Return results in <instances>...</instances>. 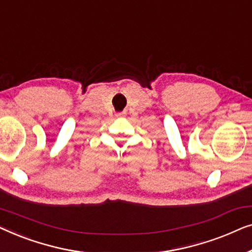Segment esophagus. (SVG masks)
Wrapping results in <instances>:
<instances>
[{"instance_id": "obj_1", "label": "esophagus", "mask_w": 252, "mask_h": 252, "mask_svg": "<svg viewBox=\"0 0 252 252\" xmlns=\"http://www.w3.org/2000/svg\"><path fill=\"white\" fill-rule=\"evenodd\" d=\"M117 117H118V118H122V117H124V116H125V113H124V112H119V113H117V115H116Z\"/></svg>"}]
</instances>
